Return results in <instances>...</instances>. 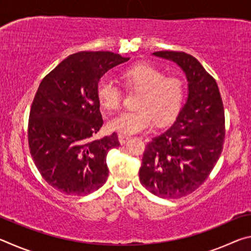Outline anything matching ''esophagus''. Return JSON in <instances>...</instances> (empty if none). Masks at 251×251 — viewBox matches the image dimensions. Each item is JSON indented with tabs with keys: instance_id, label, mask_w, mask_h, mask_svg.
Segmentation results:
<instances>
[{
	"instance_id": "esophagus-1",
	"label": "esophagus",
	"mask_w": 251,
	"mask_h": 251,
	"mask_svg": "<svg viewBox=\"0 0 251 251\" xmlns=\"http://www.w3.org/2000/svg\"><path fill=\"white\" fill-rule=\"evenodd\" d=\"M129 138H130L129 136H127V135H122V134L118 135V141H120V143L122 144V145H123V144H125V143L128 142Z\"/></svg>"
}]
</instances>
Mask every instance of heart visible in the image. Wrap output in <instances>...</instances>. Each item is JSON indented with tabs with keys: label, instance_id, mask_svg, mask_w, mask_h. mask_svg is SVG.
<instances>
[{
	"label": "heart",
	"instance_id": "obj_1",
	"mask_svg": "<svg viewBox=\"0 0 251 251\" xmlns=\"http://www.w3.org/2000/svg\"><path fill=\"white\" fill-rule=\"evenodd\" d=\"M121 77L126 90L139 93L135 105L137 109L110 120V130L133 135L151 129L154 122L157 126H163L175 120L185 99V86L180 78L166 77L163 71L146 63L128 67ZM96 97L106 110L120 108L121 90L108 78H101L97 83Z\"/></svg>",
	"mask_w": 251,
	"mask_h": 251
}]
</instances>
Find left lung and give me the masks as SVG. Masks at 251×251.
I'll return each mask as SVG.
<instances>
[{
	"label": "left lung",
	"instance_id": "obj_1",
	"mask_svg": "<svg viewBox=\"0 0 251 251\" xmlns=\"http://www.w3.org/2000/svg\"><path fill=\"white\" fill-rule=\"evenodd\" d=\"M155 56L180 67L188 94L176 121L146 145L139 179L151 194L175 199L207 179L222 154L225 112L217 83L192 55L159 50Z\"/></svg>",
	"mask_w": 251,
	"mask_h": 251
}]
</instances>
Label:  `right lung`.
<instances>
[{
    "label": "right lung",
    "instance_id": "add662e5",
    "mask_svg": "<svg viewBox=\"0 0 251 251\" xmlns=\"http://www.w3.org/2000/svg\"><path fill=\"white\" fill-rule=\"evenodd\" d=\"M128 59L112 52L75 53L41 82L29 112V151L42 177L61 193L88 195L107 179L106 156L121 144L115 133L93 138L103 125L96 86Z\"/></svg>",
    "mask_w": 251,
    "mask_h": 251
}]
</instances>
